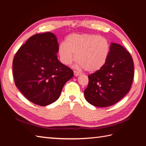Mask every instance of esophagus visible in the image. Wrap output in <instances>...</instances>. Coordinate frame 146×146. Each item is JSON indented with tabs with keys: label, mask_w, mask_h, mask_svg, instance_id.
<instances>
[{
	"label": "esophagus",
	"mask_w": 146,
	"mask_h": 146,
	"mask_svg": "<svg viewBox=\"0 0 146 146\" xmlns=\"http://www.w3.org/2000/svg\"><path fill=\"white\" fill-rule=\"evenodd\" d=\"M74 73L75 76H80V75L81 74L80 72H78V71H77V70H74Z\"/></svg>",
	"instance_id": "obj_1"
}]
</instances>
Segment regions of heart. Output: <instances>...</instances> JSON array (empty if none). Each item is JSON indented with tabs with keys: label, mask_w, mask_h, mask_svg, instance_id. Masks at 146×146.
Here are the masks:
<instances>
[{
	"label": "heart",
	"mask_w": 146,
	"mask_h": 146,
	"mask_svg": "<svg viewBox=\"0 0 146 146\" xmlns=\"http://www.w3.org/2000/svg\"><path fill=\"white\" fill-rule=\"evenodd\" d=\"M110 50V42L107 39L89 33L69 35L66 42H61L58 47L60 60L64 64L69 65L76 59L79 66L90 72L103 67Z\"/></svg>",
	"instance_id": "heart-1"
}]
</instances>
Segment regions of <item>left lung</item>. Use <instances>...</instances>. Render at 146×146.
I'll use <instances>...</instances> for the list:
<instances>
[{
	"mask_svg": "<svg viewBox=\"0 0 146 146\" xmlns=\"http://www.w3.org/2000/svg\"><path fill=\"white\" fill-rule=\"evenodd\" d=\"M134 77L133 61L129 52L111 43L107 62L100 70L88 76L84 91L85 99L98 107L113 105L129 92Z\"/></svg>",
	"mask_w": 146,
	"mask_h": 146,
	"instance_id": "obj_1",
	"label": "left lung"
}]
</instances>
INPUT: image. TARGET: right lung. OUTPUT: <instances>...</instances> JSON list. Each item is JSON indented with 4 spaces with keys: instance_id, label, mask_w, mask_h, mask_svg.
<instances>
[{
    "instance_id": "right-lung-1",
    "label": "right lung",
    "mask_w": 146,
    "mask_h": 146,
    "mask_svg": "<svg viewBox=\"0 0 146 146\" xmlns=\"http://www.w3.org/2000/svg\"><path fill=\"white\" fill-rule=\"evenodd\" d=\"M58 43L50 32L34 35L17 51L13 61L16 87L29 101L46 106L59 98L73 70L57 58Z\"/></svg>"
}]
</instances>
